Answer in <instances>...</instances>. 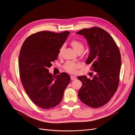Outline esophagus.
<instances>
[{"label": "esophagus", "mask_w": 135, "mask_h": 135, "mask_svg": "<svg viewBox=\"0 0 135 135\" xmlns=\"http://www.w3.org/2000/svg\"><path fill=\"white\" fill-rule=\"evenodd\" d=\"M76 79V78L74 76H71V80H74Z\"/></svg>", "instance_id": "esophagus-1"}]
</instances>
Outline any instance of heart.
<instances>
[{"label": "heart", "mask_w": 135, "mask_h": 135, "mask_svg": "<svg viewBox=\"0 0 135 135\" xmlns=\"http://www.w3.org/2000/svg\"><path fill=\"white\" fill-rule=\"evenodd\" d=\"M71 46L73 48V49L76 53L81 52L82 53L83 51H84V44L81 41H79L78 40L74 39L71 41ZM64 50V47L62 46L60 49L59 51V55H61L63 53V51ZM79 67V64L78 63H74V62L71 61H68L65 63L64 65V70L67 71L69 73L71 74H75L76 71L77 69Z\"/></svg>", "instance_id": "1"}]
</instances>
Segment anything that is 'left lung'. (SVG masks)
<instances>
[{
    "mask_svg": "<svg viewBox=\"0 0 135 135\" xmlns=\"http://www.w3.org/2000/svg\"><path fill=\"white\" fill-rule=\"evenodd\" d=\"M76 33L87 40L90 52L86 64H91V70L96 72L92 79L85 75L78 78L82 82L78 96L87 105L99 108L110 100L118 87L122 64L120 51L112 37L99 27Z\"/></svg>",
    "mask_w": 135,
    "mask_h": 135,
    "instance_id": "8db88e82",
    "label": "left lung"
}]
</instances>
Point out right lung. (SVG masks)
<instances>
[{
    "label": "right lung",
    "mask_w": 135,
    "mask_h": 135,
    "mask_svg": "<svg viewBox=\"0 0 135 135\" xmlns=\"http://www.w3.org/2000/svg\"><path fill=\"white\" fill-rule=\"evenodd\" d=\"M70 33L45 31L33 33L20 49L19 68L22 85L31 101L41 108L58 105L70 82V75L65 72L53 76L48 70Z\"/></svg>",
    "instance_id": "1"
}]
</instances>
